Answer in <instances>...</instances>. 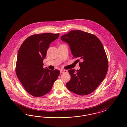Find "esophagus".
Here are the masks:
<instances>
[{"mask_svg":"<svg viewBox=\"0 0 127 127\" xmlns=\"http://www.w3.org/2000/svg\"><path fill=\"white\" fill-rule=\"evenodd\" d=\"M67 72V71L66 70H65V69H61L60 70V72H61V73H63Z\"/></svg>","mask_w":127,"mask_h":127,"instance_id":"34e87169","label":"esophagus"}]
</instances>
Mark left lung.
Here are the masks:
<instances>
[{
    "mask_svg": "<svg viewBox=\"0 0 127 127\" xmlns=\"http://www.w3.org/2000/svg\"><path fill=\"white\" fill-rule=\"evenodd\" d=\"M69 44L73 58H77L80 69L68 70L71 79L69 91L81 96L91 94L105 79L108 61L102 44L95 35L81 30H71L61 36Z\"/></svg>",
    "mask_w": 127,
    "mask_h": 127,
    "instance_id": "left-lung-1",
    "label": "left lung"
}]
</instances>
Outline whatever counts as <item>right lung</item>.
<instances>
[{
  "label": "right lung",
  "mask_w": 127,
  "mask_h": 127,
  "mask_svg": "<svg viewBox=\"0 0 127 127\" xmlns=\"http://www.w3.org/2000/svg\"><path fill=\"white\" fill-rule=\"evenodd\" d=\"M60 33H42L29 36L18 51L16 73L19 80L30 95L44 96L51 91L60 72L43 68L50 44L58 38Z\"/></svg>",
  "instance_id": "right-lung-1"
}]
</instances>
